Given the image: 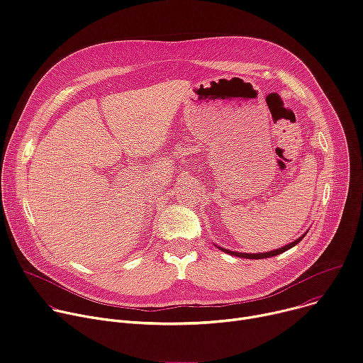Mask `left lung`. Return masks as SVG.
Segmentation results:
<instances>
[{"instance_id":"left-lung-1","label":"left lung","mask_w":363,"mask_h":363,"mask_svg":"<svg viewBox=\"0 0 363 363\" xmlns=\"http://www.w3.org/2000/svg\"><path fill=\"white\" fill-rule=\"evenodd\" d=\"M306 235H307V233H304V235H303V238H304ZM303 238L294 240L292 243H289V245H286V246H284V247H279V249H277V250H271V252H267V253H240V252H232V250H227V249H223V247H218V249H220V250H223V252H225V253H228V255L239 256V257H245V259H265V257H272V256H277V255H281V253L286 252L288 249L294 247L295 245H298V243L303 240Z\"/></svg>"}]
</instances>
